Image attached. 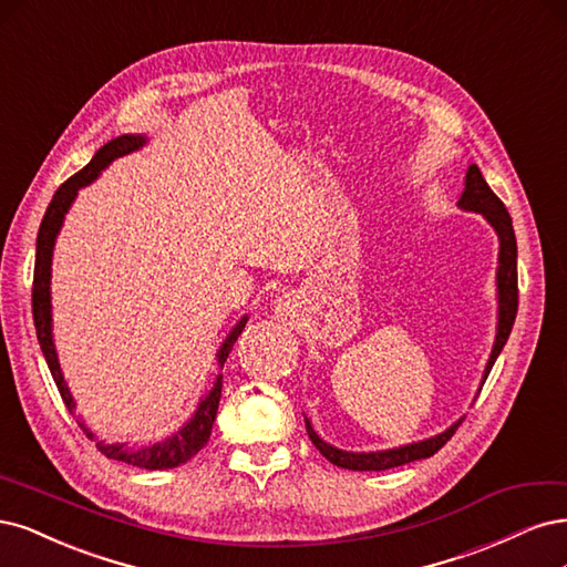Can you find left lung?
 I'll use <instances>...</instances> for the list:
<instances>
[{
  "mask_svg": "<svg viewBox=\"0 0 567 567\" xmlns=\"http://www.w3.org/2000/svg\"><path fill=\"white\" fill-rule=\"evenodd\" d=\"M456 207L464 212H473V214H483L485 221L492 226V230L497 233L499 240V254H497V334H495V343H492V351L485 364V372L481 379V386L485 383L492 364L499 358L504 343L511 334V327H514L516 320V310H518V247H516V235H514V226H511V216L504 207L502 199L489 190L487 181L483 178L478 164H468L466 176H464V190L460 203ZM481 393V389H478ZM306 422V431L308 437L313 441V445L320 450V454L324 456L327 462H332L334 466L349 468V471H386L393 466H403L416 460H426V456L435 454L441 450L452 433L456 431L464 422V416L456 419L454 424H450L445 431L435 433L431 437H424V441L416 443H408L400 447H389V450H374V452H353V450H341L334 447L316 433L310 419L303 416Z\"/></svg>",
  "mask_w": 567,
  "mask_h": 567,
  "instance_id": "1",
  "label": "left lung"
}]
</instances>
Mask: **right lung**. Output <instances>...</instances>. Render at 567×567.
Returning a JSON list of instances; mask_svg holds the SVG:
<instances>
[{"label":"right lung","instance_id":"obj_1","mask_svg":"<svg viewBox=\"0 0 567 567\" xmlns=\"http://www.w3.org/2000/svg\"><path fill=\"white\" fill-rule=\"evenodd\" d=\"M148 143V136L145 134H122L113 141H107L103 148L96 151V155L91 157V162L82 172H78L75 176H70L65 184L56 190L53 199L47 207V214L42 218V226L38 233V254H34V282H32V318H34V330H38V341L40 349L44 353V360L49 364V372L56 381L59 393L63 398V403L68 408L70 414H75V398H72L68 381L63 377L61 362H59V353H56V343H53V318H51V261H53V247H56L59 233L63 228L65 214L70 212L72 203L78 199V193L94 184L99 178V174L107 167V164L115 162L122 155H130L134 151H141L143 145ZM247 316H243L240 320L235 322L233 330L226 334L224 343L218 346L216 351V364L218 370H224V362L228 358V353L233 351V343L240 337V332L245 330L247 324ZM221 386H224V374L218 372L212 389L197 400V408L190 414V419H186L184 426L178 431H174L172 435L164 437L159 443L153 445H138L132 447L126 443H105L99 441L96 433H91V429L84 424V419H78V426L96 443V447L107 456V460L115 462H124L132 464L138 468H148V471H164V468H174L186 464L188 460L203 450L212 435V426L216 419V410H218V400H221Z\"/></svg>","mask_w":567,"mask_h":567}]
</instances>
